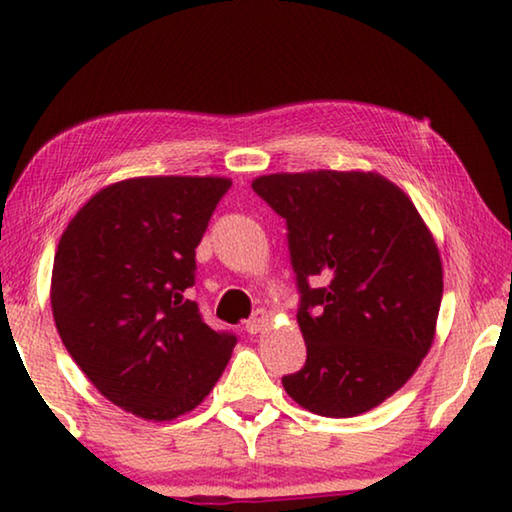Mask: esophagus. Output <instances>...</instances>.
I'll use <instances>...</instances> for the list:
<instances>
[{
  "label": "esophagus",
  "mask_w": 512,
  "mask_h": 512,
  "mask_svg": "<svg viewBox=\"0 0 512 512\" xmlns=\"http://www.w3.org/2000/svg\"><path fill=\"white\" fill-rule=\"evenodd\" d=\"M266 323H268V314H266L264 309H257L255 314L246 320V332H248V334L262 332Z\"/></svg>",
  "instance_id": "esophagus-1"
}]
</instances>
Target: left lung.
I'll use <instances>...</instances> for the list:
<instances>
[{
    "label": "left lung",
    "mask_w": 512,
    "mask_h": 512,
    "mask_svg": "<svg viewBox=\"0 0 512 512\" xmlns=\"http://www.w3.org/2000/svg\"><path fill=\"white\" fill-rule=\"evenodd\" d=\"M253 189L287 221L300 293L307 361L282 377L284 391L325 418L375 409L433 343L443 264L429 228L411 198L372 171L271 173Z\"/></svg>",
    "instance_id": "left-lung-1"
}]
</instances>
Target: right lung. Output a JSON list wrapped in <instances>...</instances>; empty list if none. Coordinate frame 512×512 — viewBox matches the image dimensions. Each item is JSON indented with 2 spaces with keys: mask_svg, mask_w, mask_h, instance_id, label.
Returning a JSON list of instances; mask_svg holds the SVG:
<instances>
[{
  "mask_svg": "<svg viewBox=\"0 0 512 512\" xmlns=\"http://www.w3.org/2000/svg\"><path fill=\"white\" fill-rule=\"evenodd\" d=\"M228 178L146 176L94 194L60 237L51 309L67 352L112 404L144 420L196 409L237 336L185 293Z\"/></svg>",
  "mask_w": 512,
  "mask_h": 512,
  "instance_id": "add662e5",
  "label": "right lung"
}]
</instances>
